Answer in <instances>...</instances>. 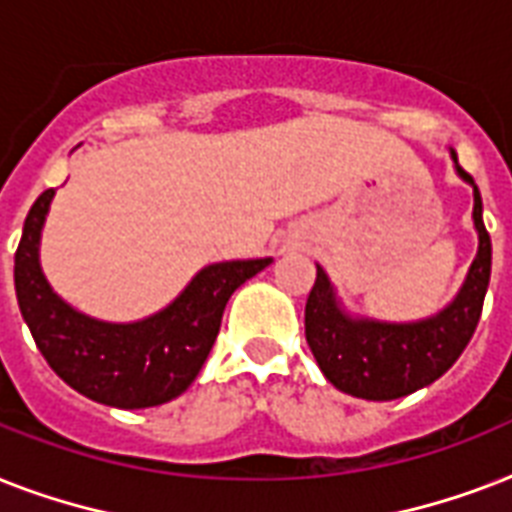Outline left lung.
Masks as SVG:
<instances>
[{"label": "left lung", "mask_w": 512, "mask_h": 512, "mask_svg": "<svg viewBox=\"0 0 512 512\" xmlns=\"http://www.w3.org/2000/svg\"><path fill=\"white\" fill-rule=\"evenodd\" d=\"M462 180L473 185V223L478 231V255L462 284L460 295L433 319L417 324L356 321L340 311L327 273L316 268L305 303V340L321 372L337 390L366 401H393L436 382L468 348L476 332L492 276V239L484 225V204L473 177L457 164Z\"/></svg>", "instance_id": "8db88e82"}]
</instances>
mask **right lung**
Segmentation results:
<instances>
[{
    "label": "right lung",
    "instance_id": "right-lung-1",
    "mask_svg": "<svg viewBox=\"0 0 512 512\" xmlns=\"http://www.w3.org/2000/svg\"><path fill=\"white\" fill-rule=\"evenodd\" d=\"M55 188L28 209L15 252V295L36 348L52 372L82 396L119 409L167 404L207 361L228 297L271 257L207 265L162 313L135 324H106L68 308L39 268V233Z\"/></svg>",
    "mask_w": 512,
    "mask_h": 512
}]
</instances>
